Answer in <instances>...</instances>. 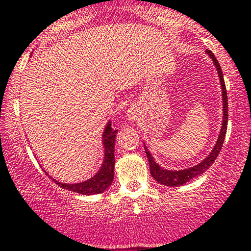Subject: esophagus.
Segmentation results:
<instances>
[{
	"mask_svg": "<svg viewBox=\"0 0 251 251\" xmlns=\"http://www.w3.org/2000/svg\"><path fill=\"white\" fill-rule=\"evenodd\" d=\"M136 117H137L136 112H135V111L133 110V109H130V110L128 111V120L135 121V120H136Z\"/></svg>",
	"mask_w": 251,
	"mask_h": 251,
	"instance_id": "34e87169",
	"label": "esophagus"
}]
</instances>
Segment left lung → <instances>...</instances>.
Wrapping results in <instances>:
<instances>
[{"instance_id":"left-lung-1","label":"left lung","mask_w":251,"mask_h":251,"mask_svg":"<svg viewBox=\"0 0 251 251\" xmlns=\"http://www.w3.org/2000/svg\"><path fill=\"white\" fill-rule=\"evenodd\" d=\"M207 54L210 55V58H212L213 64L216 65V69L218 71V75H219V80H221V85H222V96H223V123H222V129L219 131V136L218 140H217L215 147H213L212 151L206 156V159H204L201 163L198 165L193 166V167L186 168V170H181V171H170V170H165V168L160 167L157 163L154 161L153 156L151 155L149 153L148 148L145 146V151L146 154H147L148 157V162H149V168H151V174L154 179L156 180L159 184L165 185V186H181V185L186 184L187 181H190L191 179L196 178V176H201V174L204 173L205 171L209 170V167L212 165L213 161L217 159L218 156L219 151H221L222 146H223L224 139H225V134H226V128H227V94H226V88H225V83H224V78H223V72H222L221 65H219L218 60H217L215 54H213L211 50H206Z\"/></svg>"}]
</instances>
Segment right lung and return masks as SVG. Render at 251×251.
<instances>
[{
	"instance_id": "right-lung-1",
	"label": "right lung",
	"mask_w": 251,
	"mask_h": 251,
	"mask_svg": "<svg viewBox=\"0 0 251 251\" xmlns=\"http://www.w3.org/2000/svg\"><path fill=\"white\" fill-rule=\"evenodd\" d=\"M116 129L111 128V122H108L103 133V145H104V161L100 170L95 176L86 181L78 182V184H63L57 182L58 186L65 188L67 191L77 192L79 194H98L102 193L111 185L114 180V167H115V139L117 134Z\"/></svg>"
}]
</instances>
